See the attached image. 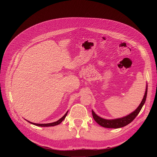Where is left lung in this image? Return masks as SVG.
Segmentation results:
<instances>
[{"instance_id":"8db88e82","label":"left lung","mask_w":157,"mask_h":157,"mask_svg":"<svg viewBox=\"0 0 157 157\" xmlns=\"http://www.w3.org/2000/svg\"><path fill=\"white\" fill-rule=\"evenodd\" d=\"M147 92V85H146L145 94H144V97L143 98L141 104H139L138 108L134 111L129 114L126 117L117 118V119H114V120H106V119H104L100 117H98V115H97L95 113V112L92 110V112L93 118L98 125L103 127H105V128H118L125 127V126L127 125L128 124H129L132 121L135 119V118L137 116V114H139L140 111L141 110L143 105L144 104V103L146 102Z\"/></svg>"}]
</instances>
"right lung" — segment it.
Instances as JSON below:
<instances>
[{"label":"right lung","mask_w":157,"mask_h":157,"mask_svg":"<svg viewBox=\"0 0 157 157\" xmlns=\"http://www.w3.org/2000/svg\"><path fill=\"white\" fill-rule=\"evenodd\" d=\"M67 113H68V111L65 114H64V116H63L60 119H59V120L58 121H55V122H53V123H32V122H30V121H27L28 122H29V123H30L31 124H33V125H36V126H39V127H52V126H55V125H59V124H60V123L65 119V118L66 117V116H67Z\"/></svg>","instance_id":"add662e5"}]
</instances>
